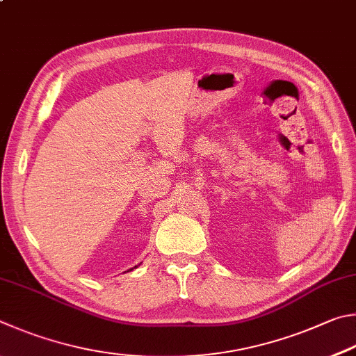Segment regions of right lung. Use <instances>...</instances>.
<instances>
[{
	"instance_id": "add662e5",
	"label": "right lung",
	"mask_w": 356,
	"mask_h": 356,
	"mask_svg": "<svg viewBox=\"0 0 356 356\" xmlns=\"http://www.w3.org/2000/svg\"><path fill=\"white\" fill-rule=\"evenodd\" d=\"M135 268H137V266H135ZM131 270H132V269H131Z\"/></svg>"
}]
</instances>
